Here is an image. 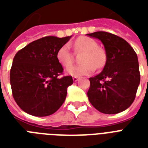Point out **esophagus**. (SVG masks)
<instances>
[{"instance_id": "esophagus-1", "label": "esophagus", "mask_w": 148, "mask_h": 148, "mask_svg": "<svg viewBox=\"0 0 148 148\" xmlns=\"http://www.w3.org/2000/svg\"><path fill=\"white\" fill-rule=\"evenodd\" d=\"M78 80L79 77H73V81H74V82H77Z\"/></svg>"}]
</instances>
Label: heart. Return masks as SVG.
I'll use <instances>...</instances> for the list:
<instances>
[{
  "instance_id": "1",
  "label": "heart",
  "mask_w": 148,
  "mask_h": 148,
  "mask_svg": "<svg viewBox=\"0 0 148 148\" xmlns=\"http://www.w3.org/2000/svg\"><path fill=\"white\" fill-rule=\"evenodd\" d=\"M74 49L77 51H84L81 58L82 64L71 66L66 70V73L74 77L88 75L95 71V66L102 67L105 61L104 52L97 47V42L92 38L88 37H80L74 44ZM58 61L64 67H69L73 63V57L68 45H63L57 53Z\"/></svg>"
}]
</instances>
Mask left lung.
<instances>
[{
    "label": "left lung",
    "mask_w": 148,
    "mask_h": 148,
    "mask_svg": "<svg viewBox=\"0 0 148 148\" xmlns=\"http://www.w3.org/2000/svg\"><path fill=\"white\" fill-rule=\"evenodd\" d=\"M86 35L101 40L106 53L103 71L89 78V101L103 114L122 112L134 102L140 84L137 53L126 40L113 34L97 31Z\"/></svg>",
    "instance_id": "left-lung-1"
}]
</instances>
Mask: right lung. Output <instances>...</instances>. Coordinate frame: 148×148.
<instances>
[{"label": "right lung", "instance_id": "1", "mask_svg": "<svg viewBox=\"0 0 148 148\" xmlns=\"http://www.w3.org/2000/svg\"><path fill=\"white\" fill-rule=\"evenodd\" d=\"M71 38L45 37L15 54L10 71V86L14 101L24 112L36 117L49 116L64 102L73 79L58 77L63 67L57 53Z\"/></svg>", "mask_w": 148, "mask_h": 148}]
</instances>
